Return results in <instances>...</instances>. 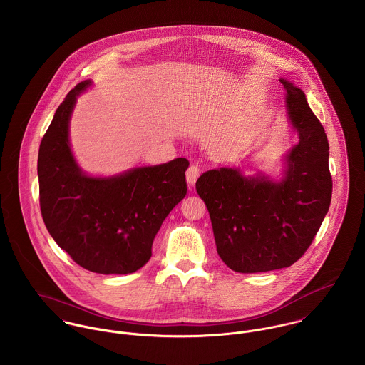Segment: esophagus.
<instances>
[{"mask_svg":"<svg viewBox=\"0 0 365 365\" xmlns=\"http://www.w3.org/2000/svg\"><path fill=\"white\" fill-rule=\"evenodd\" d=\"M200 172L201 169L197 165V164H192L187 170H186V179H187V183L189 185H195L196 183L198 176H200Z\"/></svg>","mask_w":365,"mask_h":365,"instance_id":"34e87169","label":"esophagus"}]
</instances>
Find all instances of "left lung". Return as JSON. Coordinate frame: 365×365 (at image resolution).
Listing matches in <instances>:
<instances>
[{
	"label": "left lung",
	"mask_w": 365,
	"mask_h": 365,
	"mask_svg": "<svg viewBox=\"0 0 365 365\" xmlns=\"http://www.w3.org/2000/svg\"><path fill=\"white\" fill-rule=\"evenodd\" d=\"M287 115L299 143L287 154L281 182L239 169L204 172L196 182L210 212L217 252L242 274L267 272L294 264L307 252L332 197L329 144L302 88L282 79Z\"/></svg>",
	"instance_id": "left-lung-1"
}]
</instances>
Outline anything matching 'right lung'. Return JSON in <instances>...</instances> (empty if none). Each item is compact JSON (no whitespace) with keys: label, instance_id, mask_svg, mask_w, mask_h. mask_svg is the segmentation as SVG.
Returning a JSON list of instances; mask_svg holds the SVG:
<instances>
[{"label":"right lung","instance_id":"add662e5","mask_svg":"<svg viewBox=\"0 0 365 365\" xmlns=\"http://www.w3.org/2000/svg\"><path fill=\"white\" fill-rule=\"evenodd\" d=\"M75 86L58 107L38 150L40 210L56 245L96 274L136 272L151 257L153 240L172 208L186 196V158L141 167L113 178H91L69 145Z\"/></svg>","mask_w":365,"mask_h":365}]
</instances>
